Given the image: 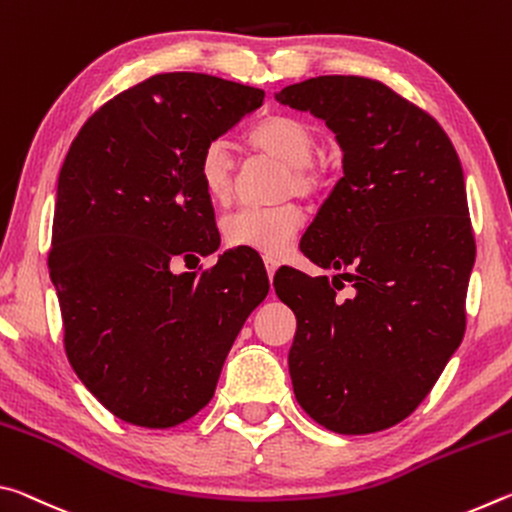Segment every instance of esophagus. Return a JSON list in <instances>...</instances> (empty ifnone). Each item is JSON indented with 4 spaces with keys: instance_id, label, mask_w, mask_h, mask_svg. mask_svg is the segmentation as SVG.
I'll return each instance as SVG.
<instances>
[{
    "instance_id": "34e87169",
    "label": "esophagus",
    "mask_w": 512,
    "mask_h": 512,
    "mask_svg": "<svg viewBox=\"0 0 512 512\" xmlns=\"http://www.w3.org/2000/svg\"><path fill=\"white\" fill-rule=\"evenodd\" d=\"M264 266H266L268 277H271V280H273V275L277 271V266H280V262H277V259H273V257H264Z\"/></svg>"
}]
</instances>
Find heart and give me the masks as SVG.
<instances>
[{
    "label": "heart",
    "mask_w": 512,
    "mask_h": 512,
    "mask_svg": "<svg viewBox=\"0 0 512 512\" xmlns=\"http://www.w3.org/2000/svg\"><path fill=\"white\" fill-rule=\"evenodd\" d=\"M250 149L271 153L287 162L282 194L318 196L329 185L332 164L323 155H314L318 146L316 131L307 121L289 115H271L250 128L246 135ZM198 185L214 205L230 201L235 189V160L225 140H212L203 146L196 164ZM305 223L296 203L266 207H239L223 219V239L232 248H248L268 257H280Z\"/></svg>",
    "instance_id": "1"
}]
</instances>
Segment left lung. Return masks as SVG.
<instances>
[{
  "instance_id": "8db88e82",
  "label": "left lung",
  "mask_w": 512,
  "mask_h": 512,
  "mask_svg": "<svg viewBox=\"0 0 512 512\" xmlns=\"http://www.w3.org/2000/svg\"><path fill=\"white\" fill-rule=\"evenodd\" d=\"M277 101L325 119L343 149V178L300 250L339 275L275 273L298 320L293 393L336 433H375L411 415L465 334L474 235L461 160L429 112L363 76H316Z\"/></svg>"
}]
</instances>
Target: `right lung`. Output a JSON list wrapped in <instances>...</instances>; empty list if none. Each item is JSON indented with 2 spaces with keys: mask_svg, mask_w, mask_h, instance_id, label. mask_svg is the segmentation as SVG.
I'll list each match as a JSON object with an SVG mask.
<instances>
[{
  "mask_svg": "<svg viewBox=\"0 0 512 512\" xmlns=\"http://www.w3.org/2000/svg\"><path fill=\"white\" fill-rule=\"evenodd\" d=\"M262 103L264 90L216 76L155 74L103 103L69 146L49 273L67 359L119 420L169 429L201 411L266 298L253 253L171 273V259L219 248L198 155Z\"/></svg>",
  "mask_w": 512,
  "mask_h": 512,
  "instance_id": "1",
  "label": "right lung"
}]
</instances>
